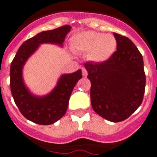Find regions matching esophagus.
Returning a JSON list of instances; mask_svg holds the SVG:
<instances>
[{
  "instance_id": "1",
  "label": "esophagus",
  "mask_w": 157,
  "mask_h": 157,
  "mask_svg": "<svg viewBox=\"0 0 157 157\" xmlns=\"http://www.w3.org/2000/svg\"><path fill=\"white\" fill-rule=\"evenodd\" d=\"M82 75L84 77H86V76H87V75H88V72H87L86 69V68H82Z\"/></svg>"
}]
</instances>
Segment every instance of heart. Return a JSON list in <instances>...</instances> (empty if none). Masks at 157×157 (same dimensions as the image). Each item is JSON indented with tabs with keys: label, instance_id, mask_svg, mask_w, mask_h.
I'll return each instance as SVG.
<instances>
[{
	"label": "heart",
	"instance_id": "1",
	"mask_svg": "<svg viewBox=\"0 0 157 157\" xmlns=\"http://www.w3.org/2000/svg\"><path fill=\"white\" fill-rule=\"evenodd\" d=\"M116 40L112 34L86 31L72 37V48L77 52H90V58L95 62L106 61L116 49Z\"/></svg>",
	"mask_w": 157,
	"mask_h": 157
}]
</instances>
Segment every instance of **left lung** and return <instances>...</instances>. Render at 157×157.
Here are the masks:
<instances>
[{
	"label": "left lung",
	"mask_w": 157,
	"mask_h": 157,
	"mask_svg": "<svg viewBox=\"0 0 157 157\" xmlns=\"http://www.w3.org/2000/svg\"><path fill=\"white\" fill-rule=\"evenodd\" d=\"M116 51L102 63L86 62L92 108L105 120H127L142 103L145 88L143 57L127 37L113 33Z\"/></svg>",
	"instance_id": "8db88e82"
}]
</instances>
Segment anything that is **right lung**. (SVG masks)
<instances>
[{
    "label": "right lung",
    "mask_w": 157,
    "mask_h": 157,
    "mask_svg": "<svg viewBox=\"0 0 157 157\" xmlns=\"http://www.w3.org/2000/svg\"><path fill=\"white\" fill-rule=\"evenodd\" d=\"M71 27L65 25L54 30L43 31L22 44L14 57L10 67V87L14 101L19 112L30 121L40 125H50L61 119L68 106L75 86L82 78V70L63 75L51 94L43 98L31 95L25 87L22 69L27 58L42 43L61 45Z\"/></svg>",
    "instance_id": "right-lung-1"
}]
</instances>
